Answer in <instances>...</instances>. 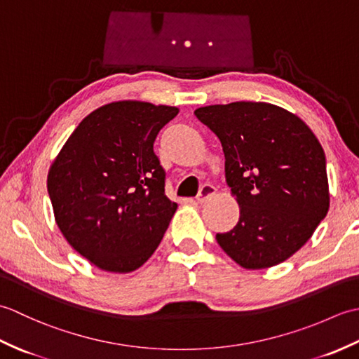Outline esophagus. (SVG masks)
I'll return each mask as SVG.
<instances>
[{
  "label": "esophagus",
  "mask_w": 359,
  "mask_h": 359,
  "mask_svg": "<svg viewBox=\"0 0 359 359\" xmlns=\"http://www.w3.org/2000/svg\"><path fill=\"white\" fill-rule=\"evenodd\" d=\"M216 194V188L212 187V185H203L202 188H201V191H199V194H197V202L199 203H203V202H207L208 199H211L212 196Z\"/></svg>",
  "instance_id": "obj_1"
}]
</instances>
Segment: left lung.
Masks as SVG:
<instances>
[{"label": "left lung", "instance_id": "8db88e82", "mask_svg": "<svg viewBox=\"0 0 359 359\" xmlns=\"http://www.w3.org/2000/svg\"><path fill=\"white\" fill-rule=\"evenodd\" d=\"M194 114L222 143L226 184L239 203L238 224L216 234L220 248L247 270L287 261L330 207L321 143L296 114L271 103L211 104Z\"/></svg>", "mask_w": 359, "mask_h": 359}]
</instances>
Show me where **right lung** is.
Returning a JSON list of instances; mask_svg holds the SVG:
<instances>
[{
	"mask_svg": "<svg viewBox=\"0 0 359 359\" xmlns=\"http://www.w3.org/2000/svg\"><path fill=\"white\" fill-rule=\"evenodd\" d=\"M179 108L139 100L103 104L53 158L48 191L69 245L109 273H131L154 253L177 210L152 144Z\"/></svg>",
	"mask_w": 359,
	"mask_h": 359,
	"instance_id": "add662e5",
	"label": "right lung"
}]
</instances>
